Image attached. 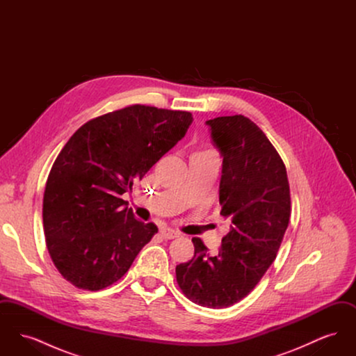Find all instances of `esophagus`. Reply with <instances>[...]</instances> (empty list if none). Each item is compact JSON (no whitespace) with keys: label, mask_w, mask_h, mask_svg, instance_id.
Instances as JSON below:
<instances>
[{"label":"esophagus","mask_w":356,"mask_h":356,"mask_svg":"<svg viewBox=\"0 0 356 356\" xmlns=\"http://www.w3.org/2000/svg\"><path fill=\"white\" fill-rule=\"evenodd\" d=\"M160 235L164 237V238H175V237H177L179 234H177L175 229H172V228L163 227V228L160 229Z\"/></svg>","instance_id":"1"}]
</instances>
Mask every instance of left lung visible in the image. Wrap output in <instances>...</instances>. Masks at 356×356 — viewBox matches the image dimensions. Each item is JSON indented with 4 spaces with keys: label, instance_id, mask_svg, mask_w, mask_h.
Wrapping results in <instances>:
<instances>
[{
    "label": "left lung",
    "instance_id": "1",
    "mask_svg": "<svg viewBox=\"0 0 356 356\" xmlns=\"http://www.w3.org/2000/svg\"><path fill=\"white\" fill-rule=\"evenodd\" d=\"M222 157L219 202L229 221L216 254L193 237L195 254L176 267L196 305L224 308L245 298L270 268L291 215L286 165L264 132L241 115L205 121Z\"/></svg>",
    "mask_w": 356,
    "mask_h": 356
}]
</instances>
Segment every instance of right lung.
<instances>
[{
  "instance_id": "add662e5",
  "label": "right lung",
  "mask_w": 356,
  "mask_h": 356,
  "mask_svg": "<svg viewBox=\"0 0 356 356\" xmlns=\"http://www.w3.org/2000/svg\"><path fill=\"white\" fill-rule=\"evenodd\" d=\"M189 112L132 105L90 120L69 138L47 180V248L73 286L99 291L121 279L157 232L136 220L132 191L184 136Z\"/></svg>"
}]
</instances>
